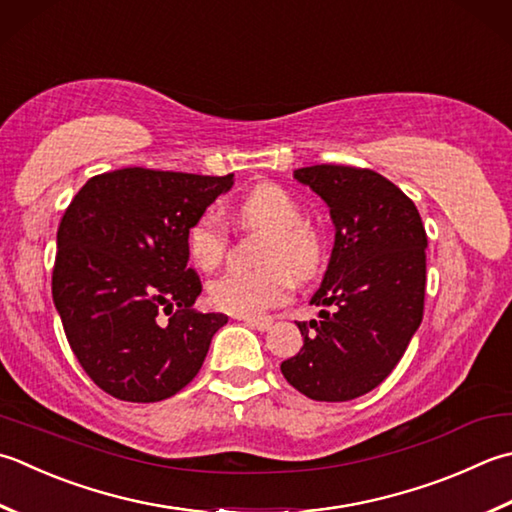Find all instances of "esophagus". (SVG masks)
Segmentation results:
<instances>
[{
  "instance_id": "esophagus-1",
  "label": "esophagus",
  "mask_w": 512,
  "mask_h": 512,
  "mask_svg": "<svg viewBox=\"0 0 512 512\" xmlns=\"http://www.w3.org/2000/svg\"><path fill=\"white\" fill-rule=\"evenodd\" d=\"M242 319L250 328H257V330H268L273 326V319L270 317H242Z\"/></svg>"
}]
</instances>
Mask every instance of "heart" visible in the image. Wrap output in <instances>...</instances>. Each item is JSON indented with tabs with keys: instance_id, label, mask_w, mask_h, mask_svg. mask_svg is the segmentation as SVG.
I'll return each mask as SVG.
<instances>
[{
	"instance_id": "heart-1",
	"label": "heart",
	"mask_w": 512,
	"mask_h": 512,
	"mask_svg": "<svg viewBox=\"0 0 512 512\" xmlns=\"http://www.w3.org/2000/svg\"><path fill=\"white\" fill-rule=\"evenodd\" d=\"M237 222L246 230H262L255 270H228L208 284V299L230 315H259L288 302L293 277H313L324 259V239L304 219L297 199L277 184H262L237 206ZM193 264L213 270L228 248V228L215 210H204L186 230Z\"/></svg>"
}]
</instances>
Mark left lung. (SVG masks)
Returning <instances> with one entry per match:
<instances>
[{"instance_id": "1", "label": "left lung", "mask_w": 512, "mask_h": 512, "mask_svg": "<svg viewBox=\"0 0 512 512\" xmlns=\"http://www.w3.org/2000/svg\"><path fill=\"white\" fill-rule=\"evenodd\" d=\"M330 208L335 246L310 304L319 322H297L304 346L282 375L315 402H348L393 373L424 317L426 230L413 199L368 168L295 170Z\"/></svg>"}]
</instances>
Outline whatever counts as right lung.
Wrapping results in <instances>:
<instances>
[{"instance_id":"1","label":"right lung","mask_w":512,"mask_h":512,"mask_svg":"<svg viewBox=\"0 0 512 512\" xmlns=\"http://www.w3.org/2000/svg\"><path fill=\"white\" fill-rule=\"evenodd\" d=\"M233 186L224 177L122 168L90 177L57 228L53 302L86 375L122 402L173 397L228 317L195 313L202 282L186 230ZM159 312L170 314L162 327Z\"/></svg>"}]
</instances>
